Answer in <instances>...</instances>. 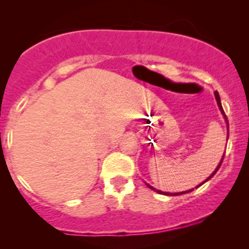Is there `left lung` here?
<instances>
[{
	"mask_svg": "<svg viewBox=\"0 0 249 249\" xmlns=\"http://www.w3.org/2000/svg\"><path fill=\"white\" fill-rule=\"evenodd\" d=\"M214 96H215V100H217V104H218V107H219V109H220V112H222V114H223V117H224V119H225V123H227V127H228V135H227V139H229V123H228V118H227V115H225V113H224V110H223V107H222V102H220V97H219V94H218V91H214ZM223 159H224V154H223V157H222V160H220L219 161V164H218V166L215 167V170L214 171L212 172V175L210 176V177L207 178V179L205 180V182H202L201 184H199L197 185L196 188H199L200 185H202L203 183H206L207 182L208 179H211V178L213 177V176L215 175V172L218 171V170H219V167H220V165H222V162H223ZM148 187L150 188V189H153V190H155V192L157 193H159V194H164V195H170V196H176V195H182V194H185V193H190L192 192V190H194V189H190V190H187V192H180V193H166V192H161V190H157L155 189V188H153L152 185H149V184H147Z\"/></svg>",
	"mask_w": 249,
	"mask_h": 249,
	"instance_id": "8db88e82",
	"label": "left lung"
}]
</instances>
